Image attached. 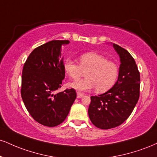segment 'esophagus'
<instances>
[{"label": "esophagus", "mask_w": 157, "mask_h": 157, "mask_svg": "<svg viewBox=\"0 0 157 157\" xmlns=\"http://www.w3.org/2000/svg\"><path fill=\"white\" fill-rule=\"evenodd\" d=\"M83 97V94L82 93H80V91H77V99H80V98H82Z\"/></svg>", "instance_id": "esophagus-1"}]
</instances>
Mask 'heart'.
Listing matches in <instances>:
<instances>
[{
  "label": "heart",
  "instance_id": "heart-1",
  "mask_svg": "<svg viewBox=\"0 0 157 157\" xmlns=\"http://www.w3.org/2000/svg\"><path fill=\"white\" fill-rule=\"evenodd\" d=\"M63 69L74 80L80 78L86 72V78L69 83V87L80 91L96 88L98 93L107 91L116 83L118 76V67L116 63L97 52H87L80 56V65L70 58L65 60Z\"/></svg>",
  "mask_w": 157,
  "mask_h": 157
}]
</instances>
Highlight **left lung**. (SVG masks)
Segmentation results:
<instances>
[{
	"instance_id": "left-lung-1",
	"label": "left lung",
	"mask_w": 157,
	"mask_h": 157,
	"mask_svg": "<svg viewBox=\"0 0 157 157\" xmlns=\"http://www.w3.org/2000/svg\"><path fill=\"white\" fill-rule=\"evenodd\" d=\"M120 58L116 82L100 95L90 97L88 116L92 124L101 129L120 126L132 113L140 97V73L132 56L125 49L110 43Z\"/></svg>"
}]
</instances>
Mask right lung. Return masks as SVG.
I'll return each instance as SVG.
<instances>
[{
    "label": "right lung",
    "instance_id": "1",
    "mask_svg": "<svg viewBox=\"0 0 157 157\" xmlns=\"http://www.w3.org/2000/svg\"><path fill=\"white\" fill-rule=\"evenodd\" d=\"M69 40H52L34 49L24 64L21 96L36 121L53 127L66 119L77 97L75 89L58 92L65 77L62 45Z\"/></svg>",
    "mask_w": 157,
    "mask_h": 157
}]
</instances>
